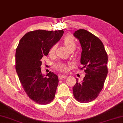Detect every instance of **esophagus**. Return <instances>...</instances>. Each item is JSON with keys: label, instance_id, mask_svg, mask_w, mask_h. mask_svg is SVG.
<instances>
[{"label": "esophagus", "instance_id": "obj_1", "mask_svg": "<svg viewBox=\"0 0 123 123\" xmlns=\"http://www.w3.org/2000/svg\"><path fill=\"white\" fill-rule=\"evenodd\" d=\"M59 78H60V79H61L67 78V76H66V75H59Z\"/></svg>", "mask_w": 123, "mask_h": 123}]
</instances>
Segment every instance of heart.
Masks as SVG:
<instances>
[{"mask_svg": "<svg viewBox=\"0 0 123 123\" xmlns=\"http://www.w3.org/2000/svg\"><path fill=\"white\" fill-rule=\"evenodd\" d=\"M63 43L65 44V46L68 49V50H74L76 48V43L75 39L73 37L70 35H67L63 39ZM57 48V45L54 44L51 47L49 50V53L53 54L55 52ZM55 68L57 70H60L61 71H66L68 70V67L66 63L63 62H59L55 65Z\"/></svg>", "mask_w": 123, "mask_h": 123, "instance_id": "obj_1", "label": "heart"}]
</instances>
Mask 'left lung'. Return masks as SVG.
Returning <instances> with one entry per match:
<instances>
[{
    "mask_svg": "<svg viewBox=\"0 0 123 123\" xmlns=\"http://www.w3.org/2000/svg\"><path fill=\"white\" fill-rule=\"evenodd\" d=\"M74 35L80 43L81 69L84 68L86 74L82 82L76 79L73 94L78 102L87 103L96 99L104 87L108 73L107 54L100 39L87 30L79 29Z\"/></svg>",
    "mask_w": 123,
    "mask_h": 123,
    "instance_id": "8db88e82",
    "label": "left lung"
}]
</instances>
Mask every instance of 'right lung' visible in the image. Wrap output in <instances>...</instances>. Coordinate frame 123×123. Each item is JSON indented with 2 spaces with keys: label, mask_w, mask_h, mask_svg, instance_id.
<instances>
[{
  "label": "right lung",
  "mask_w": 123,
  "mask_h": 123,
  "mask_svg": "<svg viewBox=\"0 0 123 123\" xmlns=\"http://www.w3.org/2000/svg\"><path fill=\"white\" fill-rule=\"evenodd\" d=\"M63 30H37L27 32L19 41L16 52V70L25 92L40 105L51 102L58 83L57 75L50 71L45 77L41 73V59L60 40Z\"/></svg>",
  "instance_id": "right-lung-1"
}]
</instances>
